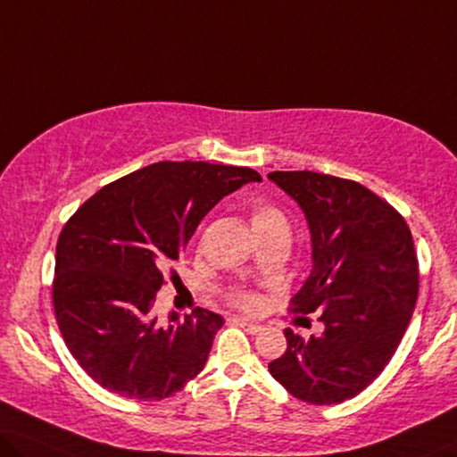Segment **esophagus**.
Masks as SVG:
<instances>
[{
  "mask_svg": "<svg viewBox=\"0 0 457 457\" xmlns=\"http://www.w3.org/2000/svg\"><path fill=\"white\" fill-rule=\"evenodd\" d=\"M236 324H240L244 330L250 332V335H256V332H261V330H262V326H261V324H258V322H252V320H248V318H236Z\"/></svg>",
  "mask_w": 457,
  "mask_h": 457,
  "instance_id": "1",
  "label": "esophagus"
}]
</instances>
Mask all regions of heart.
I'll return each instance as SVG.
<instances>
[{"label":"heart","mask_w":457,"mask_h":457,"mask_svg":"<svg viewBox=\"0 0 457 457\" xmlns=\"http://www.w3.org/2000/svg\"><path fill=\"white\" fill-rule=\"evenodd\" d=\"M250 221L254 234L270 229H287V220H285V215L277 207H272L270 203H256V205L252 207ZM236 303L242 305V308H256L258 297L252 294H237Z\"/></svg>","instance_id":"b5f03b06"}]
</instances>
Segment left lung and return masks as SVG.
<instances>
[{
  "instance_id": "obj_1",
  "label": "left lung",
  "mask_w": 457,
  "mask_h": 457,
  "mask_svg": "<svg viewBox=\"0 0 457 457\" xmlns=\"http://www.w3.org/2000/svg\"><path fill=\"white\" fill-rule=\"evenodd\" d=\"M303 211L312 272L291 299L320 312L322 335L285 328L287 351L269 371L310 404L355 398L390 363L419 295V262L406 221L359 182L318 172H270Z\"/></svg>"
}]
</instances>
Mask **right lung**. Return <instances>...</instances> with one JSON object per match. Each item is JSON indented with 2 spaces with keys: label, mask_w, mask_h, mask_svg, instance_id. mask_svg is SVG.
I'll use <instances>...</instances> for the list:
<instances>
[{
  "label": "right lung",
  "mask_w": 457,
  "mask_h": 457,
  "mask_svg": "<svg viewBox=\"0 0 457 457\" xmlns=\"http://www.w3.org/2000/svg\"><path fill=\"white\" fill-rule=\"evenodd\" d=\"M250 168L158 162L100 188L65 223L54 254L53 305L67 349L87 376L131 400H162L207 363L223 318L196 308L155 316L190 236L223 196L261 182Z\"/></svg>",
  "instance_id": "add662e5"
}]
</instances>
